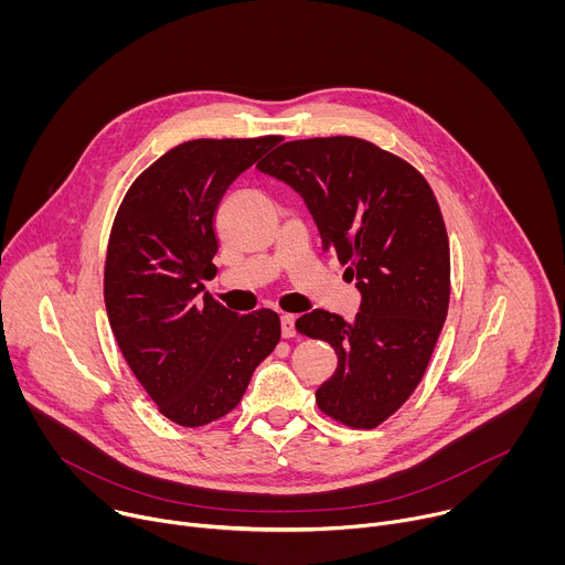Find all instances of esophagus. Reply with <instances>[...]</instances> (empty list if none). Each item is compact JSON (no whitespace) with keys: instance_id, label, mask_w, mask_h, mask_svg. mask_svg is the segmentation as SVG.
I'll use <instances>...</instances> for the list:
<instances>
[{"instance_id":"34e87169","label":"esophagus","mask_w":565,"mask_h":565,"mask_svg":"<svg viewBox=\"0 0 565 565\" xmlns=\"http://www.w3.org/2000/svg\"><path fill=\"white\" fill-rule=\"evenodd\" d=\"M281 335L295 338V315H281Z\"/></svg>"}]
</instances>
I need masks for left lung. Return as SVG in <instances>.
<instances>
[{
  "instance_id": "1",
  "label": "left lung",
  "mask_w": 565,
  "mask_h": 565,
  "mask_svg": "<svg viewBox=\"0 0 565 565\" xmlns=\"http://www.w3.org/2000/svg\"><path fill=\"white\" fill-rule=\"evenodd\" d=\"M257 170L303 199L324 250L355 279L353 321L315 308L295 329L338 353L319 409L373 429L416 391L447 317L449 241L434 192L405 160L353 136L284 142Z\"/></svg>"
}]
</instances>
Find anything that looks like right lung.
I'll list each match as a JSON object with an SVG mask.
<instances>
[{
    "label": "right lung",
    "mask_w": 565,
    "mask_h": 565,
    "mask_svg": "<svg viewBox=\"0 0 565 565\" xmlns=\"http://www.w3.org/2000/svg\"><path fill=\"white\" fill-rule=\"evenodd\" d=\"M279 140L183 142L134 181L116 214L105 264L109 324L160 414L181 427L230 414L281 338L277 312H232L203 284L216 273L223 194Z\"/></svg>",
    "instance_id": "obj_1"
}]
</instances>
